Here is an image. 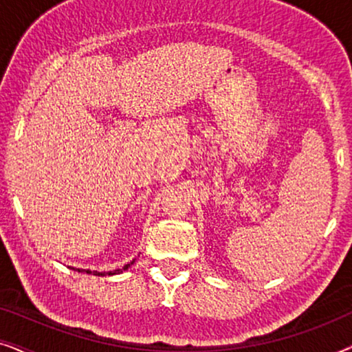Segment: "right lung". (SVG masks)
<instances>
[{"instance_id":"obj_1","label":"right lung","mask_w":352,"mask_h":352,"mask_svg":"<svg viewBox=\"0 0 352 352\" xmlns=\"http://www.w3.org/2000/svg\"><path fill=\"white\" fill-rule=\"evenodd\" d=\"M133 263H134V261H133ZM133 263H131V264H133ZM128 267H129V264H126V266H124L123 269H117V271H110V272H107V274H109V276H113V274H120V272L124 271V269H128ZM78 271H85V269H78ZM85 272H86V274H91L89 269H88V271H85ZM93 274H94V276H104L105 272H98V271H94Z\"/></svg>"}]
</instances>
